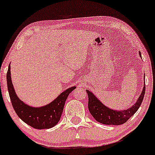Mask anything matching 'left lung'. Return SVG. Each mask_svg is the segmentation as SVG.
Segmentation results:
<instances>
[{
  "label": "left lung",
  "mask_w": 155,
  "mask_h": 155,
  "mask_svg": "<svg viewBox=\"0 0 155 155\" xmlns=\"http://www.w3.org/2000/svg\"><path fill=\"white\" fill-rule=\"evenodd\" d=\"M146 85L144 84L143 91L138 97L137 102L131 108L124 111H115L108 108L100 102L98 99L91 92L87 90L88 95V108L92 117L101 124L120 125L125 123L131 117L138 111L139 108L143 97H144Z\"/></svg>",
  "instance_id": "1"
}]
</instances>
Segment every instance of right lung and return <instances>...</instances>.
Here are the masks:
<instances>
[{"label": "right lung", "mask_w": 155, "mask_h": 155, "mask_svg": "<svg viewBox=\"0 0 155 155\" xmlns=\"http://www.w3.org/2000/svg\"><path fill=\"white\" fill-rule=\"evenodd\" d=\"M6 79L11 102L16 114L28 125L39 130L51 128L58 124L63 113L68 96L76 88V87L68 88L47 106L41 108H33L24 104L16 95L11 79L10 65L7 71Z\"/></svg>", "instance_id": "obj_1"}]
</instances>
